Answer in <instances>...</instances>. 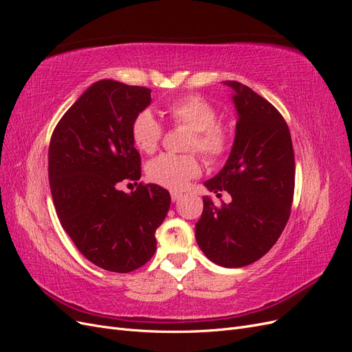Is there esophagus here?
I'll return each instance as SVG.
<instances>
[{
  "mask_svg": "<svg viewBox=\"0 0 352 352\" xmlns=\"http://www.w3.org/2000/svg\"><path fill=\"white\" fill-rule=\"evenodd\" d=\"M170 195H172V201H173V202H177L180 198L184 197V194H180V192H172Z\"/></svg>",
  "mask_w": 352,
  "mask_h": 352,
  "instance_id": "34e87169",
  "label": "esophagus"
}]
</instances>
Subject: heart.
<instances>
[{
	"label": "heart",
	"instance_id": "heart-1",
	"mask_svg": "<svg viewBox=\"0 0 352 352\" xmlns=\"http://www.w3.org/2000/svg\"><path fill=\"white\" fill-rule=\"evenodd\" d=\"M167 116L175 124L190 129L188 151H199L208 160H217L228 151L230 136L225 126L216 123L217 111L201 95H186L167 105ZM131 136L141 153L157 150L163 136V126L150 110H144L132 122ZM201 164L194 155L162 154L146 164V177L153 184L172 190L184 189L190 179L199 176Z\"/></svg>",
	"mask_w": 352,
	"mask_h": 352
}]
</instances>
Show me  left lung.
Here are the masks:
<instances>
[{
    "label": "left lung",
    "mask_w": 352,
    "mask_h": 352,
    "mask_svg": "<svg viewBox=\"0 0 352 352\" xmlns=\"http://www.w3.org/2000/svg\"><path fill=\"white\" fill-rule=\"evenodd\" d=\"M236 110L235 140L228 162L204 186L230 202L204 210L195 239L207 258L221 267H243L260 260L283 232L291 214L295 158L287 124L273 105L245 85L226 80Z\"/></svg>",
    "instance_id": "obj_1"
}]
</instances>
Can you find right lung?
I'll return each instance as SVG.
<instances>
[{"label": "right lung", "mask_w": 352, "mask_h": 352, "mask_svg": "<svg viewBox=\"0 0 352 352\" xmlns=\"http://www.w3.org/2000/svg\"><path fill=\"white\" fill-rule=\"evenodd\" d=\"M151 91L122 82H95L61 117L48 151L52 201L63 229L98 267L129 273L150 260L154 233L170 194L148 184L126 194L119 185L141 179V155L131 136Z\"/></svg>", "instance_id": "obj_1"}]
</instances>
